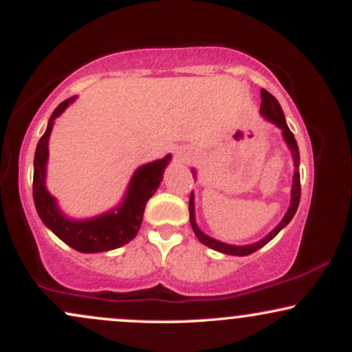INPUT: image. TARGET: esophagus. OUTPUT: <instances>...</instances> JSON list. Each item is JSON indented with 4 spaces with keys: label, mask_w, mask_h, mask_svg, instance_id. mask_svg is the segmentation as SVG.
Wrapping results in <instances>:
<instances>
[{
    "label": "esophagus",
    "mask_w": 352,
    "mask_h": 352,
    "mask_svg": "<svg viewBox=\"0 0 352 352\" xmlns=\"http://www.w3.org/2000/svg\"><path fill=\"white\" fill-rule=\"evenodd\" d=\"M175 157H177V160H179V162H184V164L190 162V153L188 152L180 151V152H177Z\"/></svg>",
    "instance_id": "obj_1"
}]
</instances>
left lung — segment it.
<instances>
[{
  "mask_svg": "<svg viewBox=\"0 0 352 352\" xmlns=\"http://www.w3.org/2000/svg\"><path fill=\"white\" fill-rule=\"evenodd\" d=\"M260 112L263 114L266 119L272 120L273 124H276L278 127L281 129L283 132V137H285L286 144H288L289 151H292V155H293V162H294V177H293V188H292V204H289V208L288 212H286V215L283 217V220L280 221V225H278L276 228L273 230V232H270L268 235H266L263 240L256 241V243L253 245H243V246H236V245H227V243H221V241L215 240V238H210L208 235H205L201 230L197 227V221H195V208H193V192L190 193V201H188V212H190V223H192V228H193V233H195L197 238L201 241L204 245H207L208 248L212 250H217V252L220 253H225V254H235V256H246V254H252L256 252V250H260L261 246H265L268 241H272L274 236L278 235V233L281 232L283 228L286 227V225L292 221V218L294 217V213H296L298 210V205H300V199H301V184H300V170H298V167H300V151H298V144H296V139H294L293 132L289 131L288 124H286L285 120V114H283V109L280 106V102H278L276 98L274 96L270 94L268 91H265V89H261V107H260ZM195 173V172H193Z\"/></svg>",
  "mask_w": 352,
  "mask_h": 352,
  "instance_id": "obj_1",
  "label": "left lung"
}]
</instances>
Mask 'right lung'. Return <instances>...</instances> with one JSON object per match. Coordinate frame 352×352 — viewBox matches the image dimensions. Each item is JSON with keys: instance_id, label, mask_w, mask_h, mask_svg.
Wrapping results in <instances>:
<instances>
[{"instance_id": "add662e5", "label": "right lung", "mask_w": 352, "mask_h": 352, "mask_svg": "<svg viewBox=\"0 0 352 352\" xmlns=\"http://www.w3.org/2000/svg\"><path fill=\"white\" fill-rule=\"evenodd\" d=\"M74 99L76 98L64 100L54 109L47 122L46 132L36 147L33 177L34 205L43 223L71 248L82 253L109 252V250H116L129 243L137 235L142 223L145 205L162 182L164 170L170 162L172 155L137 168L129 184L124 201L112 212L91 218V220H71L64 213H60L56 199L47 192L44 179H46L47 142H50L54 119L63 114L64 109Z\"/></svg>"}]
</instances>
